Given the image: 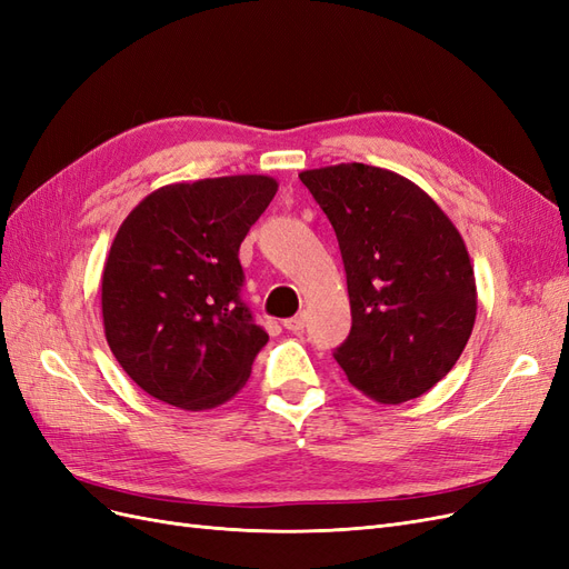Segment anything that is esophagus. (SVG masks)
Masks as SVG:
<instances>
[{"label":"esophagus","mask_w":569,"mask_h":569,"mask_svg":"<svg viewBox=\"0 0 569 569\" xmlns=\"http://www.w3.org/2000/svg\"><path fill=\"white\" fill-rule=\"evenodd\" d=\"M303 322H306V316L299 313V316H295V318L284 320V327H287L289 332H301V330H303Z\"/></svg>","instance_id":"34e87169"}]
</instances>
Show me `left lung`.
Segmentation results:
<instances>
[{
  "label": "left lung",
  "mask_w": 569,
  "mask_h": 569,
  "mask_svg": "<svg viewBox=\"0 0 569 569\" xmlns=\"http://www.w3.org/2000/svg\"><path fill=\"white\" fill-rule=\"evenodd\" d=\"M337 232L351 335L335 351L368 399L399 406L451 372L477 318L458 228L425 189L387 168L339 163L299 173Z\"/></svg>",
  "instance_id": "left-lung-1"
}]
</instances>
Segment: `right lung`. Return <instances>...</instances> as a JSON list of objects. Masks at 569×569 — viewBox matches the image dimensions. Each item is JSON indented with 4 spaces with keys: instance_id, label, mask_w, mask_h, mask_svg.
Listing matches in <instances>:
<instances>
[{
    "instance_id": "1",
    "label": "right lung",
    "mask_w": 569,
    "mask_h": 569,
    "mask_svg": "<svg viewBox=\"0 0 569 569\" xmlns=\"http://www.w3.org/2000/svg\"><path fill=\"white\" fill-rule=\"evenodd\" d=\"M274 192L270 176L176 182L120 222L101 318L120 368L153 399L209 410L247 385L268 335L239 299V244Z\"/></svg>"
}]
</instances>
